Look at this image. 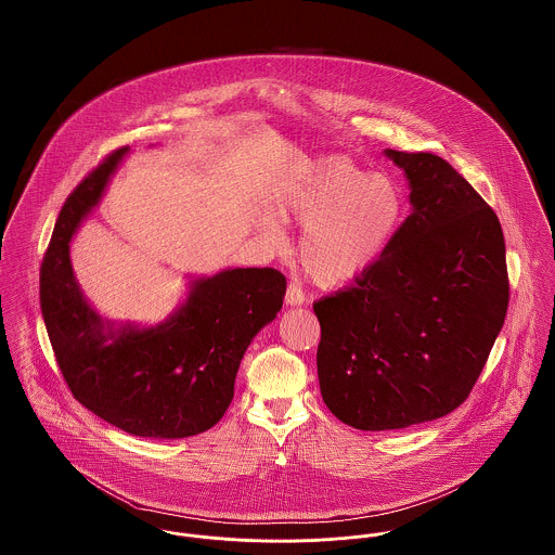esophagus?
<instances>
[{"instance_id":"34e87169","label":"esophagus","mask_w":555,"mask_h":555,"mask_svg":"<svg viewBox=\"0 0 555 555\" xmlns=\"http://www.w3.org/2000/svg\"><path fill=\"white\" fill-rule=\"evenodd\" d=\"M285 299H287V304H291V306H301L306 301V293H304L301 285L297 281H291Z\"/></svg>"}]
</instances>
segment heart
<instances>
[{"label":"heart","mask_w":555,"mask_h":555,"mask_svg":"<svg viewBox=\"0 0 555 555\" xmlns=\"http://www.w3.org/2000/svg\"><path fill=\"white\" fill-rule=\"evenodd\" d=\"M285 222L306 227L299 262L320 287H344L383 254L403 216V193L396 179L366 172L347 156L306 159L279 202ZM281 241V229L268 224Z\"/></svg>","instance_id":"obj_1"}]
</instances>
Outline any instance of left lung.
I'll return each instance as SVG.
<instances>
[{
	"label": "left lung",
	"instance_id": "left-lung-1",
	"mask_svg": "<svg viewBox=\"0 0 555 555\" xmlns=\"http://www.w3.org/2000/svg\"><path fill=\"white\" fill-rule=\"evenodd\" d=\"M387 156L412 214L356 281L314 301L326 408L360 430H393L462 405L502 331L509 281L502 224L449 162Z\"/></svg>",
	"mask_w": 555,
	"mask_h": 555
}]
</instances>
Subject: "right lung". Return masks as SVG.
Listing matches in <instances>:
<instances>
[{
  "label": "right lung",
  "mask_w": 555,
  "mask_h": 555,
  "mask_svg": "<svg viewBox=\"0 0 555 555\" xmlns=\"http://www.w3.org/2000/svg\"><path fill=\"white\" fill-rule=\"evenodd\" d=\"M127 150L107 154L66 197L41 262V312L77 401L137 437L183 439L224 416L241 358L283 308L287 279L274 268L224 270L197 281L185 306L156 328L106 335L75 283L68 243Z\"/></svg>",
  "instance_id": "obj_1"
}]
</instances>
